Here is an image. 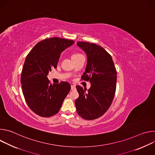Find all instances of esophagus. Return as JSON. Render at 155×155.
<instances>
[{
	"label": "esophagus",
	"mask_w": 155,
	"mask_h": 155,
	"mask_svg": "<svg viewBox=\"0 0 155 155\" xmlns=\"http://www.w3.org/2000/svg\"><path fill=\"white\" fill-rule=\"evenodd\" d=\"M76 89L75 86V85H71V90H75Z\"/></svg>",
	"instance_id": "34e87169"
}]
</instances>
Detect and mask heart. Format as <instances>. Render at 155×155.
Listing matches in <instances>:
<instances>
[{"instance_id": "obj_1", "label": "heart", "mask_w": 155, "mask_h": 155, "mask_svg": "<svg viewBox=\"0 0 155 155\" xmlns=\"http://www.w3.org/2000/svg\"><path fill=\"white\" fill-rule=\"evenodd\" d=\"M81 55H82V54H80V53H75L72 54V59H75V58H77V57H78V56H81Z\"/></svg>"}]
</instances>
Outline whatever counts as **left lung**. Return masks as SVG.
Here are the masks:
<instances>
[{"label": "left lung", "mask_w": 155, "mask_h": 155, "mask_svg": "<svg viewBox=\"0 0 155 155\" xmlns=\"http://www.w3.org/2000/svg\"><path fill=\"white\" fill-rule=\"evenodd\" d=\"M77 45L86 54L87 65L81 80L90 81L91 87L77 85L79 97L75 100L77 112L81 118L92 120L103 115L111 105L116 91L117 71L112 58L95 43L78 41Z\"/></svg>", "instance_id": "8db88e82"}]
</instances>
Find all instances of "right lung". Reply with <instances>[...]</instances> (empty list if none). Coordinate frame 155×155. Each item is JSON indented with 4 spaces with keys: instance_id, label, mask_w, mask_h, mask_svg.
I'll use <instances>...</instances> for the list:
<instances>
[{
    "instance_id": "right-lung-1",
    "label": "right lung",
    "mask_w": 155,
    "mask_h": 155,
    "mask_svg": "<svg viewBox=\"0 0 155 155\" xmlns=\"http://www.w3.org/2000/svg\"><path fill=\"white\" fill-rule=\"evenodd\" d=\"M74 43L59 37L46 38L36 44L26 58L21 77L22 91L29 107L38 116L50 117L58 113L71 90L69 83L52 84L47 75L57 68L61 52Z\"/></svg>"
}]
</instances>
